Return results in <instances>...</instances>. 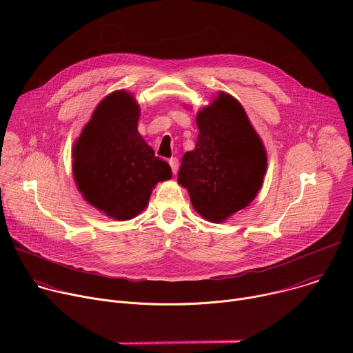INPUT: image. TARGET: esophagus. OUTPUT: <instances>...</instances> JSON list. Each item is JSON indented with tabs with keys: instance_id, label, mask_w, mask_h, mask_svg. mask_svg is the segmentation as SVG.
Masks as SVG:
<instances>
[{
	"instance_id": "esophagus-1",
	"label": "esophagus",
	"mask_w": 353,
	"mask_h": 353,
	"mask_svg": "<svg viewBox=\"0 0 353 353\" xmlns=\"http://www.w3.org/2000/svg\"><path fill=\"white\" fill-rule=\"evenodd\" d=\"M169 165H170V168H172L173 174H176L177 170H179V159H177V158H170V159H169Z\"/></svg>"
}]
</instances>
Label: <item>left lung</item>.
<instances>
[{"instance_id": "obj_1", "label": "left lung", "mask_w": 353, "mask_h": 353, "mask_svg": "<svg viewBox=\"0 0 353 353\" xmlns=\"http://www.w3.org/2000/svg\"><path fill=\"white\" fill-rule=\"evenodd\" d=\"M195 121V149L184 154L177 181L201 216L222 223L257 196L267 150L239 100L226 92H218Z\"/></svg>"}]
</instances>
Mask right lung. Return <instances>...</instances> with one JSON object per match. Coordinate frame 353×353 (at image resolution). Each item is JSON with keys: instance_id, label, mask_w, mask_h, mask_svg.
<instances>
[{"instance_id": "1", "label": "right lung", "mask_w": 353, "mask_h": 353, "mask_svg": "<svg viewBox=\"0 0 353 353\" xmlns=\"http://www.w3.org/2000/svg\"><path fill=\"white\" fill-rule=\"evenodd\" d=\"M135 96L114 90L100 102L72 146V176L83 199L116 221H130L148 205L159 181L172 179L138 132Z\"/></svg>"}]
</instances>
